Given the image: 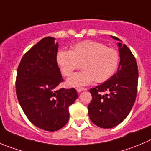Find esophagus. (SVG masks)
I'll return each mask as SVG.
<instances>
[{"mask_svg": "<svg viewBox=\"0 0 151 151\" xmlns=\"http://www.w3.org/2000/svg\"><path fill=\"white\" fill-rule=\"evenodd\" d=\"M85 90H86V88H82V87L77 88V91L78 93H80V92L83 91H85Z\"/></svg>", "mask_w": 151, "mask_h": 151, "instance_id": "34e87169", "label": "esophagus"}]
</instances>
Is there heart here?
<instances>
[{
	"instance_id": "heart-1",
	"label": "heart",
	"mask_w": 151,
	"mask_h": 151,
	"mask_svg": "<svg viewBox=\"0 0 151 151\" xmlns=\"http://www.w3.org/2000/svg\"><path fill=\"white\" fill-rule=\"evenodd\" d=\"M57 63L65 77L71 75L83 64V71L73 74L67 81L70 86L88 85L93 80L103 83L111 78L118 68L119 52L104 43L93 40L80 42L71 50H62L57 54Z\"/></svg>"
}]
</instances>
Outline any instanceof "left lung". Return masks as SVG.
I'll use <instances>...</instances> for the list:
<instances>
[{"label":"left lung","mask_w":151,"mask_h":151,"mask_svg":"<svg viewBox=\"0 0 151 151\" xmlns=\"http://www.w3.org/2000/svg\"><path fill=\"white\" fill-rule=\"evenodd\" d=\"M114 40L121 41L116 37ZM120 62L117 72L105 83L90 89L92 100L88 116L99 128H111L129 114L135 102L138 86V67L135 57L125 44L118 43Z\"/></svg>","instance_id":"1"}]
</instances>
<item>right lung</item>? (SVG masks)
<instances>
[{"label":"right lung","instance_id":"right-lung-1","mask_svg":"<svg viewBox=\"0 0 151 151\" xmlns=\"http://www.w3.org/2000/svg\"><path fill=\"white\" fill-rule=\"evenodd\" d=\"M46 37L23 56L17 71L16 94L29 120L37 128L55 131L69 119L68 107L77 99L75 88L56 87L63 81L57 63L58 43Z\"/></svg>","mask_w":151,"mask_h":151}]
</instances>
